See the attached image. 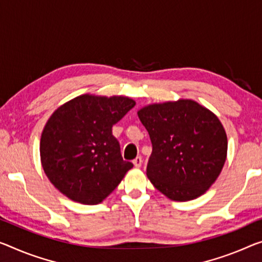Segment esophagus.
<instances>
[{"label": "esophagus", "mask_w": 262, "mask_h": 262, "mask_svg": "<svg viewBox=\"0 0 262 262\" xmlns=\"http://www.w3.org/2000/svg\"><path fill=\"white\" fill-rule=\"evenodd\" d=\"M134 165H135V167H140L142 166V163H143V159H142V157H136V158L134 159Z\"/></svg>", "instance_id": "1"}]
</instances>
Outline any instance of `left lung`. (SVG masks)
<instances>
[{"label":"left lung","mask_w":262,"mask_h":262,"mask_svg":"<svg viewBox=\"0 0 262 262\" xmlns=\"http://www.w3.org/2000/svg\"><path fill=\"white\" fill-rule=\"evenodd\" d=\"M150 135L146 176L176 201L198 198L210 188L227 157V136L219 118L192 99L148 104L137 112Z\"/></svg>","instance_id":"left-lung-1"}]
</instances>
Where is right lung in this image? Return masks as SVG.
<instances>
[{"label": "right lung", "mask_w": 262, "mask_h": 262, "mask_svg": "<svg viewBox=\"0 0 262 262\" xmlns=\"http://www.w3.org/2000/svg\"><path fill=\"white\" fill-rule=\"evenodd\" d=\"M135 105L125 96L84 94L52 112L39 154L44 173L62 194L97 205L118 186L134 164L123 160L112 126Z\"/></svg>", "instance_id": "1"}]
</instances>
